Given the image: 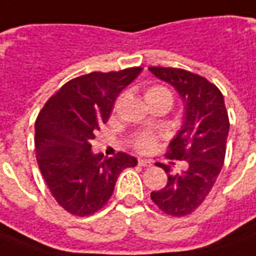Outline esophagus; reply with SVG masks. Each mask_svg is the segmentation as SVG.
I'll use <instances>...</instances> for the list:
<instances>
[{"label": "esophagus", "mask_w": 256, "mask_h": 256, "mask_svg": "<svg viewBox=\"0 0 256 256\" xmlns=\"http://www.w3.org/2000/svg\"><path fill=\"white\" fill-rule=\"evenodd\" d=\"M138 165L144 166V168H148V166H152V162L148 160V159H138Z\"/></svg>", "instance_id": "1"}]
</instances>
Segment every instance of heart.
<instances>
[{
  "instance_id": "b5f03b06",
  "label": "heart",
  "mask_w": 256,
  "mask_h": 256,
  "mask_svg": "<svg viewBox=\"0 0 256 256\" xmlns=\"http://www.w3.org/2000/svg\"><path fill=\"white\" fill-rule=\"evenodd\" d=\"M144 98L150 105L158 102H168L169 105H172L173 102V96H172L170 90L160 84L148 86L144 90ZM120 101H122V97L118 98V101L115 102V108L119 106ZM156 141H158L156 136L146 133V132H140V133L134 134L132 144L138 152H151L156 146Z\"/></svg>"
}]
</instances>
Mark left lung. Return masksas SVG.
Wrapping results in <instances>:
<instances>
[{
	"instance_id": "8db88e82",
	"label": "left lung",
	"mask_w": 256,
	"mask_h": 256,
	"mask_svg": "<svg viewBox=\"0 0 256 256\" xmlns=\"http://www.w3.org/2000/svg\"><path fill=\"white\" fill-rule=\"evenodd\" d=\"M150 70L173 86L184 101L183 128L166 156L186 160L188 168L173 174L169 166L159 164L168 173V184L151 192L162 212L180 218L194 212L212 190L224 162L230 122L222 91L208 78L178 68L151 66Z\"/></svg>"
}]
</instances>
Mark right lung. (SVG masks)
<instances>
[{
    "mask_svg": "<svg viewBox=\"0 0 256 256\" xmlns=\"http://www.w3.org/2000/svg\"><path fill=\"white\" fill-rule=\"evenodd\" d=\"M141 72L140 66L118 72L78 76L50 97L36 119V158L44 182L60 204L74 216L96 214L110 201L116 180L137 159L124 152L104 159L91 141L108 122L119 92Z\"/></svg>",
    "mask_w": 256,
    "mask_h": 256,
    "instance_id": "obj_1",
    "label": "right lung"
}]
</instances>
